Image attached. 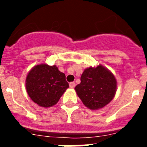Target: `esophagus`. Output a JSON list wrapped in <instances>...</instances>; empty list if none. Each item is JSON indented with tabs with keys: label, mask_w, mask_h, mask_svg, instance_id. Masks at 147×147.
<instances>
[{
	"label": "esophagus",
	"mask_w": 147,
	"mask_h": 147,
	"mask_svg": "<svg viewBox=\"0 0 147 147\" xmlns=\"http://www.w3.org/2000/svg\"><path fill=\"white\" fill-rule=\"evenodd\" d=\"M69 86H70V88H74L75 86H76V84H75V82H70L69 83Z\"/></svg>",
	"instance_id": "34e87169"
}]
</instances>
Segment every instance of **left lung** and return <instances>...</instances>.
Returning a JSON list of instances; mask_svg holds the SVG:
<instances>
[{
    "mask_svg": "<svg viewBox=\"0 0 147 147\" xmlns=\"http://www.w3.org/2000/svg\"><path fill=\"white\" fill-rule=\"evenodd\" d=\"M81 82L75 87L76 94L88 108L98 110L110 103L117 88L115 76L107 68L90 67L81 76Z\"/></svg>",
    "mask_w": 147,
    "mask_h": 147,
    "instance_id": "8db88e82",
    "label": "left lung"
}]
</instances>
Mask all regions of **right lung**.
Segmentation results:
<instances>
[{"label":"right lung","mask_w":147,"mask_h":147,"mask_svg":"<svg viewBox=\"0 0 147 147\" xmlns=\"http://www.w3.org/2000/svg\"><path fill=\"white\" fill-rule=\"evenodd\" d=\"M28 96L42 107H50L57 103L69 85L64 73L54 65L40 64L28 72L26 80Z\"/></svg>","instance_id":"right-lung-1"}]
</instances>
